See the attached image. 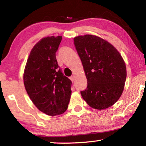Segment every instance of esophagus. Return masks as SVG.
Wrapping results in <instances>:
<instances>
[{
    "label": "esophagus",
    "instance_id": "1",
    "mask_svg": "<svg viewBox=\"0 0 146 146\" xmlns=\"http://www.w3.org/2000/svg\"><path fill=\"white\" fill-rule=\"evenodd\" d=\"M70 79H71V82H74V80H75V77H74V76L71 77H70Z\"/></svg>",
    "mask_w": 146,
    "mask_h": 146
}]
</instances>
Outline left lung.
Instances as JSON below:
<instances>
[{
	"mask_svg": "<svg viewBox=\"0 0 146 146\" xmlns=\"http://www.w3.org/2000/svg\"><path fill=\"white\" fill-rule=\"evenodd\" d=\"M82 60L88 86L81 92L92 108L106 109L117 102L124 90L127 77L125 61L111 44L94 35L74 38Z\"/></svg>",
	"mask_w": 146,
	"mask_h": 146,
	"instance_id": "left-lung-1",
	"label": "left lung"
}]
</instances>
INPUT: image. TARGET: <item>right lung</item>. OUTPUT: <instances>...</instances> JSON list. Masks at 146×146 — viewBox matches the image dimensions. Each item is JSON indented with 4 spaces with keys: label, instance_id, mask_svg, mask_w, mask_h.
Masks as SVG:
<instances>
[{
    "label": "right lung",
    "instance_id": "1",
    "mask_svg": "<svg viewBox=\"0 0 146 146\" xmlns=\"http://www.w3.org/2000/svg\"><path fill=\"white\" fill-rule=\"evenodd\" d=\"M62 36H48L37 42L30 52L23 73L29 98L47 115L64 113L71 96V81L58 69L56 52Z\"/></svg>",
    "mask_w": 146,
    "mask_h": 146
}]
</instances>
